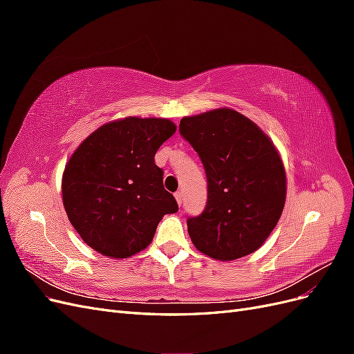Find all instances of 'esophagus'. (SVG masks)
<instances>
[{"instance_id":"34e87169","label":"esophagus","mask_w":354,"mask_h":354,"mask_svg":"<svg viewBox=\"0 0 354 354\" xmlns=\"http://www.w3.org/2000/svg\"><path fill=\"white\" fill-rule=\"evenodd\" d=\"M174 196H176V201H177L178 203H181V201H183V194H181L180 190H178V192H176Z\"/></svg>"}]
</instances>
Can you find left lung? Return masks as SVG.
Returning a JSON list of instances; mask_svg holds the SVG:
<instances>
[{
    "mask_svg": "<svg viewBox=\"0 0 354 354\" xmlns=\"http://www.w3.org/2000/svg\"><path fill=\"white\" fill-rule=\"evenodd\" d=\"M178 130L199 155L208 186L205 208L187 218L192 242L221 261L259 250L286 196L285 168L270 138L232 109L183 118Z\"/></svg>",
    "mask_w": 354,
    "mask_h": 354,
    "instance_id": "left-lung-1",
    "label": "left lung"
}]
</instances>
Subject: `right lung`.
Listing matches in <instances>:
<instances>
[{
	"instance_id": "add662e5",
	"label": "right lung",
	"mask_w": 354,
	"mask_h": 354,
	"mask_svg": "<svg viewBox=\"0 0 354 354\" xmlns=\"http://www.w3.org/2000/svg\"><path fill=\"white\" fill-rule=\"evenodd\" d=\"M176 133L160 118H125L88 136L66 164L63 205L94 251L128 259L152 242L165 214L177 212L155 153Z\"/></svg>"
}]
</instances>
